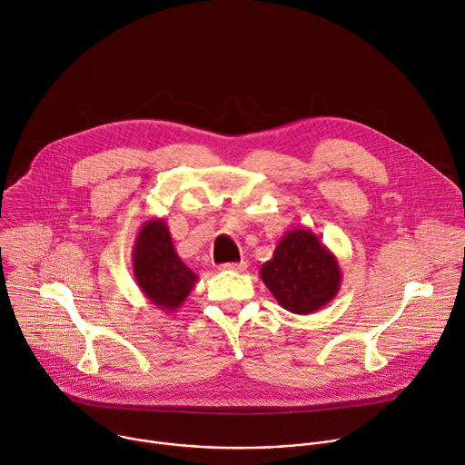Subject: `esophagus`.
Returning a JSON list of instances; mask_svg holds the SVG:
<instances>
[{"label": "esophagus", "mask_w": 465, "mask_h": 465, "mask_svg": "<svg viewBox=\"0 0 465 465\" xmlns=\"http://www.w3.org/2000/svg\"><path fill=\"white\" fill-rule=\"evenodd\" d=\"M248 267L246 261H239V262H224L221 264V271H232V272H244Z\"/></svg>", "instance_id": "obj_1"}]
</instances>
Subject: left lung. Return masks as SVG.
<instances>
[{"instance_id": "obj_1", "label": "left lung", "mask_w": 465, "mask_h": 465, "mask_svg": "<svg viewBox=\"0 0 465 465\" xmlns=\"http://www.w3.org/2000/svg\"><path fill=\"white\" fill-rule=\"evenodd\" d=\"M259 276L278 303L294 314L320 311L337 296L342 283L335 253L307 228L287 232L272 259L261 264Z\"/></svg>"}]
</instances>
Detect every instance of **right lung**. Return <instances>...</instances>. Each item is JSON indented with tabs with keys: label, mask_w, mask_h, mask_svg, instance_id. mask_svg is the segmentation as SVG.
Instances as JSON below:
<instances>
[{
	"label": "right lung",
	"mask_w": 465,
	"mask_h": 465,
	"mask_svg": "<svg viewBox=\"0 0 465 465\" xmlns=\"http://www.w3.org/2000/svg\"><path fill=\"white\" fill-rule=\"evenodd\" d=\"M132 269L143 296L167 314L185 302L198 282L178 257L163 219H151L140 228L132 250Z\"/></svg>",
	"instance_id": "add662e5"
}]
</instances>
